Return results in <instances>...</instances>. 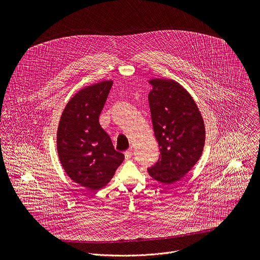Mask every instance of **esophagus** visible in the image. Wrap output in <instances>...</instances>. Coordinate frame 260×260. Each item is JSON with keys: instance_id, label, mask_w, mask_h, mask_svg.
Returning <instances> with one entry per match:
<instances>
[{"instance_id": "esophagus-1", "label": "esophagus", "mask_w": 260, "mask_h": 260, "mask_svg": "<svg viewBox=\"0 0 260 260\" xmlns=\"http://www.w3.org/2000/svg\"><path fill=\"white\" fill-rule=\"evenodd\" d=\"M132 155H133V150H132V149H128V150H126V151L124 152L125 159H129V158L132 157Z\"/></svg>"}]
</instances>
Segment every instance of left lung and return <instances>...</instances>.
Returning a JSON list of instances; mask_svg holds the SVG:
<instances>
[{"mask_svg": "<svg viewBox=\"0 0 260 260\" xmlns=\"http://www.w3.org/2000/svg\"><path fill=\"white\" fill-rule=\"evenodd\" d=\"M148 95L159 159L148 169L162 184H173L186 175L202 156L206 131L200 110L181 84L172 79H151Z\"/></svg>", "mask_w": 260, "mask_h": 260, "instance_id": "obj_1", "label": "left lung"}]
</instances>
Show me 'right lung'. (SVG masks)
I'll return each instance as SVG.
<instances>
[{
	"instance_id": "right-lung-1",
	"label": "right lung",
	"mask_w": 260,
	"mask_h": 260,
	"mask_svg": "<svg viewBox=\"0 0 260 260\" xmlns=\"http://www.w3.org/2000/svg\"><path fill=\"white\" fill-rule=\"evenodd\" d=\"M112 84L106 80L79 90L66 105L57 128L59 161L67 175L88 190L106 186L124 159L99 122Z\"/></svg>"
}]
</instances>
